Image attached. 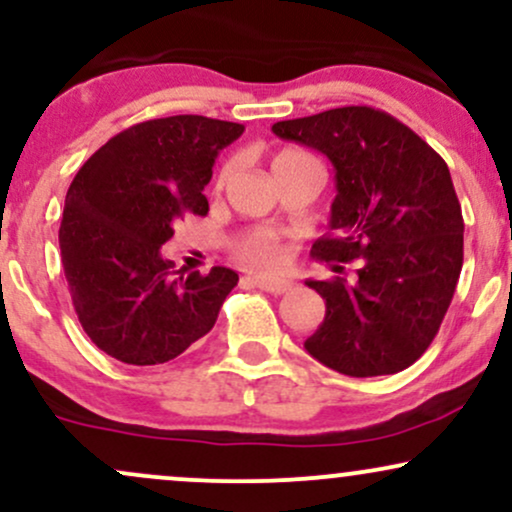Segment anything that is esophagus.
<instances>
[{"label": "esophagus", "mask_w": 512, "mask_h": 512, "mask_svg": "<svg viewBox=\"0 0 512 512\" xmlns=\"http://www.w3.org/2000/svg\"><path fill=\"white\" fill-rule=\"evenodd\" d=\"M252 284H255L257 289L272 293V296H281V293H286V291L291 289L289 281H284V279H269V276H255V279H252Z\"/></svg>", "instance_id": "1"}]
</instances>
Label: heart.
I'll return each instance as SVG.
<instances>
[{"label": "heart", "mask_w": 512, "mask_h": 512, "mask_svg": "<svg viewBox=\"0 0 512 512\" xmlns=\"http://www.w3.org/2000/svg\"><path fill=\"white\" fill-rule=\"evenodd\" d=\"M313 163H317V161L308 154V151L286 146V149H279L274 154L272 170H274V175H284V173H291V170H296V168L313 166ZM233 168H236V163L228 161L226 166L221 168L219 182L231 178ZM236 257L243 264H248V267L272 269L281 262L284 250H281V243H279V238H276L274 231H269V228H255V231L245 233V236L236 243Z\"/></svg>", "instance_id": "b5f03b06"}]
</instances>
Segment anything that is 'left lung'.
<instances>
[{"instance_id":"left-lung-1","label":"left lung","mask_w":512,"mask_h":512,"mask_svg":"<svg viewBox=\"0 0 512 512\" xmlns=\"http://www.w3.org/2000/svg\"><path fill=\"white\" fill-rule=\"evenodd\" d=\"M272 132L325 154L337 178L330 231L310 250L337 276L305 281L327 305L305 349L351 378L409 368L438 334L462 272L464 221L448 163L370 105L276 122Z\"/></svg>"}]
</instances>
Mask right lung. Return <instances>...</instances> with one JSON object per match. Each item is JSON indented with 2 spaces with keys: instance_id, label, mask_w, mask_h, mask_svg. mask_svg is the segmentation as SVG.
<instances>
[{
  "instance_id": "1",
  "label": "right lung",
  "mask_w": 512,
  "mask_h": 512,
  "mask_svg": "<svg viewBox=\"0 0 512 512\" xmlns=\"http://www.w3.org/2000/svg\"><path fill=\"white\" fill-rule=\"evenodd\" d=\"M243 129L204 115L146 120L76 173L64 199L62 267L81 327L108 356L156 366L214 327L238 274L173 272L161 245L187 214L207 216L211 168Z\"/></svg>"
}]
</instances>
